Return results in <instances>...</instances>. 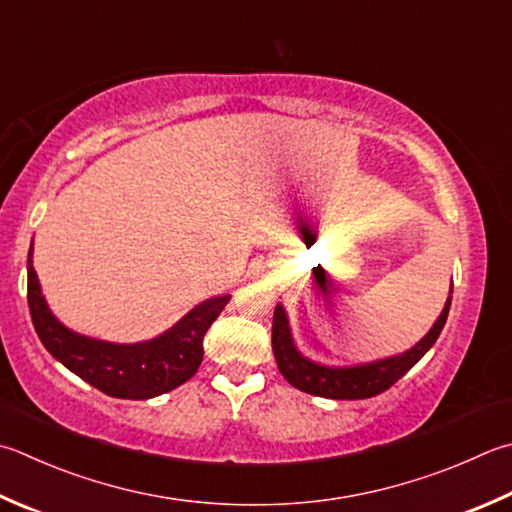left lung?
I'll use <instances>...</instances> for the list:
<instances>
[{
  "mask_svg": "<svg viewBox=\"0 0 512 512\" xmlns=\"http://www.w3.org/2000/svg\"><path fill=\"white\" fill-rule=\"evenodd\" d=\"M452 301V287L450 296L435 325L430 327V332L423 339L406 350L403 354L390 356V359H381L374 363L352 365V368H330V365L314 363L298 352L294 345L292 330H289V321L283 305H276L274 310V323H272V350L276 356L278 370L285 379L294 385L296 390L314 394V397L325 399H370L376 394L392 388L403 374H406L414 363L421 361V356L426 354L446 325V318L450 312Z\"/></svg>",
  "mask_w": 512,
  "mask_h": 512,
  "instance_id": "left-lung-1",
  "label": "left lung"
}]
</instances>
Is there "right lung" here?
I'll use <instances>...</instances> for the list:
<instances>
[{"instance_id":"obj_1","label":"right lung","mask_w":512,"mask_h":512,"mask_svg":"<svg viewBox=\"0 0 512 512\" xmlns=\"http://www.w3.org/2000/svg\"><path fill=\"white\" fill-rule=\"evenodd\" d=\"M26 267L28 310L46 350L64 368L115 399H153L189 381L205 354L202 339L231 298L229 294L209 298L156 339L120 345L77 334L57 321L33 269V245Z\"/></svg>"}]
</instances>
